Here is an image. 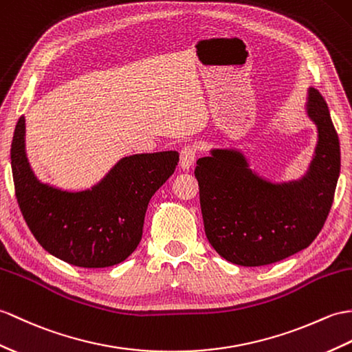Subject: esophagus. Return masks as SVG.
<instances>
[{
    "instance_id": "esophagus-1",
    "label": "esophagus",
    "mask_w": 352,
    "mask_h": 352,
    "mask_svg": "<svg viewBox=\"0 0 352 352\" xmlns=\"http://www.w3.org/2000/svg\"><path fill=\"white\" fill-rule=\"evenodd\" d=\"M196 159V146L186 145L179 151V166L183 169H189Z\"/></svg>"
}]
</instances>
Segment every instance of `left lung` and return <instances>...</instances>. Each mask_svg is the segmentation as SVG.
<instances>
[{"instance_id": "obj_1", "label": "left lung", "mask_w": 352, "mask_h": 352, "mask_svg": "<svg viewBox=\"0 0 352 352\" xmlns=\"http://www.w3.org/2000/svg\"><path fill=\"white\" fill-rule=\"evenodd\" d=\"M306 109L318 127V145L300 182L270 183L235 150H211L210 157L196 162L204 230L232 264L277 263L306 249L322 230L340 173V145L318 89H309Z\"/></svg>"}]
</instances>
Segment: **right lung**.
<instances>
[{"mask_svg":"<svg viewBox=\"0 0 352 352\" xmlns=\"http://www.w3.org/2000/svg\"><path fill=\"white\" fill-rule=\"evenodd\" d=\"M14 193L32 235L64 263L104 268L132 255L142 236L151 196L174 174L177 151L121 159L91 190L65 192L40 183L25 154V118L16 124L12 150Z\"/></svg>","mask_w":352,"mask_h":352,"instance_id":"obj_1","label":"right lung"}]
</instances>
